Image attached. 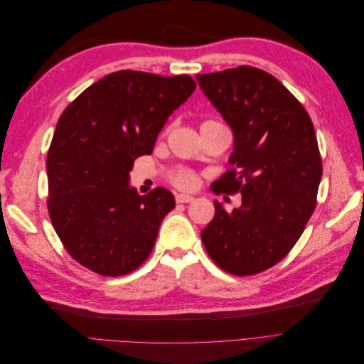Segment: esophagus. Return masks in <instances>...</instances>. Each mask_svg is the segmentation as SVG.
<instances>
[{"mask_svg": "<svg viewBox=\"0 0 364 364\" xmlns=\"http://www.w3.org/2000/svg\"><path fill=\"white\" fill-rule=\"evenodd\" d=\"M194 200L193 196L188 194H176V202L178 203H190Z\"/></svg>", "mask_w": 364, "mask_h": 364, "instance_id": "esophagus-1", "label": "esophagus"}]
</instances>
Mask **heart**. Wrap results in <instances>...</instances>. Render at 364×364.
Wrapping results in <instances>:
<instances>
[{
    "mask_svg": "<svg viewBox=\"0 0 364 364\" xmlns=\"http://www.w3.org/2000/svg\"><path fill=\"white\" fill-rule=\"evenodd\" d=\"M205 123H214V121H205ZM171 182L182 190H193L197 185V178L191 171H179L173 176Z\"/></svg>",
    "mask_w": 364,
    "mask_h": 364,
    "instance_id": "1",
    "label": "heart"
}]
</instances>
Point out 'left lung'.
I'll return each instance as SVG.
<instances>
[{"label":"left lung","instance_id":"obj_1","mask_svg":"<svg viewBox=\"0 0 364 364\" xmlns=\"http://www.w3.org/2000/svg\"><path fill=\"white\" fill-rule=\"evenodd\" d=\"M232 129L234 151L214 193H240L241 205L215 215L202 241L218 267L249 277L279 262L316 208L322 159L310 115L269 73L238 67L196 75Z\"/></svg>","mask_w":364,"mask_h":364}]
</instances>
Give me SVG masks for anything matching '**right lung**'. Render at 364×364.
<instances>
[{"label": "right lung", "instance_id": "right-lung-1", "mask_svg": "<svg viewBox=\"0 0 364 364\" xmlns=\"http://www.w3.org/2000/svg\"><path fill=\"white\" fill-rule=\"evenodd\" d=\"M196 90L190 75L123 70L91 85L60 115L47 156L48 213L70 255L103 277L138 269L174 196L130 186L168 117Z\"/></svg>", "mask_w": 364, "mask_h": 364}]
</instances>
